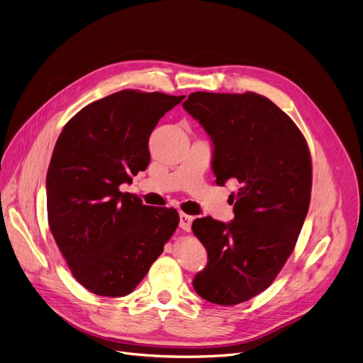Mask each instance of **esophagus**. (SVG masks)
Instances as JSON below:
<instances>
[{"mask_svg":"<svg viewBox=\"0 0 363 363\" xmlns=\"http://www.w3.org/2000/svg\"><path fill=\"white\" fill-rule=\"evenodd\" d=\"M191 221H194V217H190V216L184 214V212H180V227H182L184 231H190Z\"/></svg>","mask_w":363,"mask_h":363,"instance_id":"esophagus-1","label":"esophagus"}]
</instances>
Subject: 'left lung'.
I'll use <instances>...</instances> for the list:
<instances>
[{"label": "left lung", "instance_id": "left-lung-1", "mask_svg": "<svg viewBox=\"0 0 363 363\" xmlns=\"http://www.w3.org/2000/svg\"><path fill=\"white\" fill-rule=\"evenodd\" d=\"M183 108L209 135L218 186L236 179L234 220L191 224L208 252L194 289L202 299L233 306L268 289L291 255L312 190L308 143L294 121L255 92H194Z\"/></svg>", "mask_w": 363, "mask_h": 363}]
</instances>
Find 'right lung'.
<instances>
[{
  "label": "right lung",
  "mask_w": 363,
  "mask_h": 363,
  "mask_svg": "<svg viewBox=\"0 0 363 363\" xmlns=\"http://www.w3.org/2000/svg\"><path fill=\"white\" fill-rule=\"evenodd\" d=\"M183 98L120 91L82 108L57 139L48 224L73 277L94 294L132 293L179 225L174 208L143 205L120 186L145 172L149 136Z\"/></svg>",
  "instance_id": "add662e5"
}]
</instances>
